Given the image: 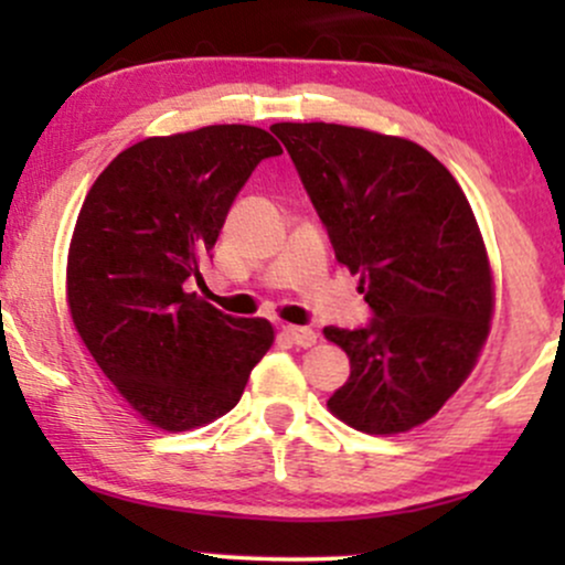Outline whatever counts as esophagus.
Segmentation results:
<instances>
[{"label":"esophagus","mask_w":565,"mask_h":565,"mask_svg":"<svg viewBox=\"0 0 565 565\" xmlns=\"http://www.w3.org/2000/svg\"><path fill=\"white\" fill-rule=\"evenodd\" d=\"M284 334H287L289 340L300 348H313L316 340H319V334H316L310 327H291V323L289 327H284Z\"/></svg>","instance_id":"esophagus-1"}]
</instances>
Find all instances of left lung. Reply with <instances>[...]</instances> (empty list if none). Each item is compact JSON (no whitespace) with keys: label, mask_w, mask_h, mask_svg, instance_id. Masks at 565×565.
I'll return each instance as SVG.
<instances>
[{"label":"left lung","mask_w":565,"mask_h":565,"mask_svg":"<svg viewBox=\"0 0 565 565\" xmlns=\"http://www.w3.org/2000/svg\"><path fill=\"white\" fill-rule=\"evenodd\" d=\"M270 132L374 310L364 329H323L350 359L329 412L369 436L427 423L470 377L494 316V274L468 196L406 138L327 121H278Z\"/></svg>","instance_id":"obj_1"}]
</instances>
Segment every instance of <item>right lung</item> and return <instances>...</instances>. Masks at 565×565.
Returning a JSON list of instances; mask_svg holds the SVG:
<instances>
[{
  "instance_id": "1",
  "label": "right lung",
  "mask_w": 565,
  "mask_h": 565,
  "mask_svg": "<svg viewBox=\"0 0 565 565\" xmlns=\"http://www.w3.org/2000/svg\"><path fill=\"white\" fill-rule=\"evenodd\" d=\"M281 146L249 125L146 138L89 188L66 265L71 321L121 401L167 433L215 423L274 345L265 319H233L188 291L233 199Z\"/></svg>"
}]
</instances>
